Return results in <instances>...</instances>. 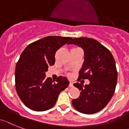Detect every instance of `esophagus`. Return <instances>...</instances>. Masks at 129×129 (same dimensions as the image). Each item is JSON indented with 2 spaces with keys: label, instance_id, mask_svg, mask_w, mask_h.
Listing matches in <instances>:
<instances>
[{
  "label": "esophagus",
  "instance_id": "obj_1",
  "mask_svg": "<svg viewBox=\"0 0 129 129\" xmlns=\"http://www.w3.org/2000/svg\"><path fill=\"white\" fill-rule=\"evenodd\" d=\"M69 86H70V87H73V83H72V82H70V85H69Z\"/></svg>",
  "mask_w": 129,
  "mask_h": 129
}]
</instances>
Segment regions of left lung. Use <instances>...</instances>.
Returning <instances> with one entry per match:
<instances>
[{"label": "left lung", "mask_w": 129, "mask_h": 129, "mask_svg": "<svg viewBox=\"0 0 129 129\" xmlns=\"http://www.w3.org/2000/svg\"><path fill=\"white\" fill-rule=\"evenodd\" d=\"M69 44L81 47L84 51V62L78 79L90 81L89 85L85 86L75 83L81 92L79 98L72 100V104L81 113H97L108 104L114 94L117 79L114 58L108 48L93 39L75 38Z\"/></svg>", "instance_id": "8db88e82"}]
</instances>
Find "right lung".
<instances>
[{"instance_id": "1", "label": "right lung", "mask_w": 129, "mask_h": 129, "mask_svg": "<svg viewBox=\"0 0 129 129\" xmlns=\"http://www.w3.org/2000/svg\"><path fill=\"white\" fill-rule=\"evenodd\" d=\"M71 39L46 37L29 44L21 53L15 71L16 88L23 103L31 110L43 111L50 109L59 93L69 86L66 77L59 76L54 82L46 77V72L50 66L54 64L56 52Z\"/></svg>"}]
</instances>
